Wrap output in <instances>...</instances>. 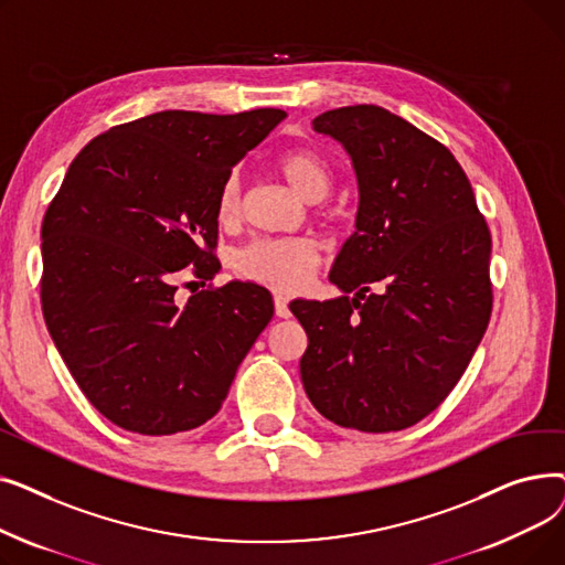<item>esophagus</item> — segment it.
<instances>
[{"instance_id": "34e87169", "label": "esophagus", "mask_w": 565, "mask_h": 565, "mask_svg": "<svg viewBox=\"0 0 565 565\" xmlns=\"http://www.w3.org/2000/svg\"><path fill=\"white\" fill-rule=\"evenodd\" d=\"M275 313H277L279 318H290L288 302H286V298H281V295H277V298H275Z\"/></svg>"}]
</instances>
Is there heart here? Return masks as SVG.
<instances>
[{
  "label": "heart",
  "instance_id": "obj_1",
  "mask_svg": "<svg viewBox=\"0 0 565 565\" xmlns=\"http://www.w3.org/2000/svg\"><path fill=\"white\" fill-rule=\"evenodd\" d=\"M277 169L284 181L300 199L318 203L332 190V169L313 148H290L279 160ZM243 215V183L241 175L231 173L217 192L215 217L222 226H233ZM318 247L305 237L290 241H256L235 256V270L245 279L273 290L302 288L318 267Z\"/></svg>",
  "mask_w": 565,
  "mask_h": 565
}]
</instances>
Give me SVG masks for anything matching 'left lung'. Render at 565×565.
I'll return each instance as SVG.
<instances>
[{
  "label": "left lung",
  "instance_id": "8db88e82",
  "mask_svg": "<svg viewBox=\"0 0 565 565\" xmlns=\"http://www.w3.org/2000/svg\"><path fill=\"white\" fill-rule=\"evenodd\" d=\"M313 130L343 146L360 205L330 270L343 295L290 302L309 337L305 392L337 426L403 430L451 394L486 334L490 231L449 148L390 109H330Z\"/></svg>",
  "mask_w": 565,
  "mask_h": 565
}]
</instances>
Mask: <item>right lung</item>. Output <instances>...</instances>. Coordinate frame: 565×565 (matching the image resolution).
I'll list each match as a JSON object with an SVG mask.
<instances>
[{
  "label": "right lung",
  "mask_w": 565,
  "mask_h": 565,
  "mask_svg": "<svg viewBox=\"0 0 565 565\" xmlns=\"http://www.w3.org/2000/svg\"><path fill=\"white\" fill-rule=\"evenodd\" d=\"M286 118L281 109H167L88 141L43 217L47 332L103 417L139 435L199 428L273 320L267 288L228 281L175 305L183 267L220 273L224 178Z\"/></svg>",
  "instance_id": "add662e5"
}]
</instances>
